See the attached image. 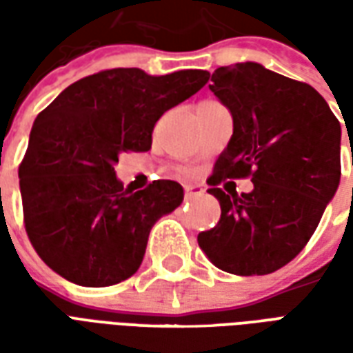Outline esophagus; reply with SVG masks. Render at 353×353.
<instances>
[{"label":"esophagus","mask_w":353,"mask_h":353,"mask_svg":"<svg viewBox=\"0 0 353 353\" xmlns=\"http://www.w3.org/2000/svg\"><path fill=\"white\" fill-rule=\"evenodd\" d=\"M183 191H185V196H187V199H191V196L202 194V192H204V189H202L200 185H185Z\"/></svg>","instance_id":"obj_1"}]
</instances>
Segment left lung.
Returning <instances> with one entry per match:
<instances>
[{
	"instance_id": "8db88e82",
	"label": "left lung",
	"mask_w": 353,
	"mask_h": 353,
	"mask_svg": "<svg viewBox=\"0 0 353 353\" xmlns=\"http://www.w3.org/2000/svg\"><path fill=\"white\" fill-rule=\"evenodd\" d=\"M210 90L234 128L208 177L221 219L199 245L225 272L270 274L303 252L336 192L341 123L316 88L255 62L217 68ZM230 176H252L254 191L227 195Z\"/></svg>"
}]
</instances>
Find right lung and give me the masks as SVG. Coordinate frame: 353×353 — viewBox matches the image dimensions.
I'll return each mask as SVG.
<instances>
[{
  "mask_svg": "<svg viewBox=\"0 0 353 353\" xmlns=\"http://www.w3.org/2000/svg\"><path fill=\"white\" fill-rule=\"evenodd\" d=\"M208 79L204 70L161 77L103 70L37 115L19 177L24 227L45 265L87 288L115 285L138 270L151 227L181 204L183 187L157 179L128 191L115 177L119 154L149 151L162 113Z\"/></svg>",
  "mask_w": 353,
  "mask_h": 353,
  "instance_id": "1",
  "label": "right lung"
}]
</instances>
